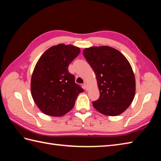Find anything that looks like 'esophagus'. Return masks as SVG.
<instances>
[{
  "mask_svg": "<svg viewBox=\"0 0 161 161\" xmlns=\"http://www.w3.org/2000/svg\"><path fill=\"white\" fill-rule=\"evenodd\" d=\"M84 89L85 90H88V84H87V82L86 81H85V82L84 83Z\"/></svg>",
  "mask_w": 161,
  "mask_h": 161,
  "instance_id": "esophagus-1",
  "label": "esophagus"
}]
</instances>
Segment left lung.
<instances>
[{
  "mask_svg": "<svg viewBox=\"0 0 161 161\" xmlns=\"http://www.w3.org/2000/svg\"><path fill=\"white\" fill-rule=\"evenodd\" d=\"M96 75L100 97L94 108L106 115L121 114L134 98L136 81L132 68L123 54L109 46L91 47L83 51Z\"/></svg>",
  "mask_w": 161,
  "mask_h": 161,
  "instance_id": "8db88e82",
  "label": "left lung"
}]
</instances>
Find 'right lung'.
Returning a JSON list of instances; mask_svg holds the SVG:
<instances>
[{
    "instance_id": "right-lung-1",
    "label": "right lung",
    "mask_w": 161,
    "mask_h": 161,
    "mask_svg": "<svg viewBox=\"0 0 161 161\" xmlns=\"http://www.w3.org/2000/svg\"><path fill=\"white\" fill-rule=\"evenodd\" d=\"M80 53L77 47L59 44L47 49L37 61L32 75L31 92L43 114L57 117L65 115L84 91L68 71L69 64Z\"/></svg>"
}]
</instances>
